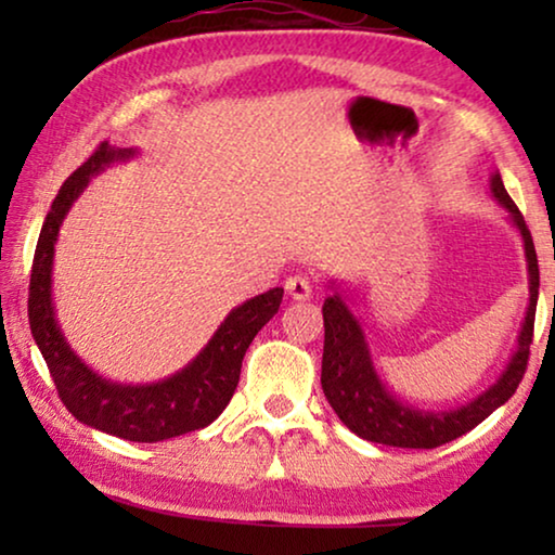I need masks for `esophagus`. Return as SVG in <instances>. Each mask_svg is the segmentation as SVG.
Wrapping results in <instances>:
<instances>
[{"label": "esophagus", "mask_w": 555, "mask_h": 555, "mask_svg": "<svg viewBox=\"0 0 555 555\" xmlns=\"http://www.w3.org/2000/svg\"><path fill=\"white\" fill-rule=\"evenodd\" d=\"M285 291L293 300H308L310 295H313V285H310V280L306 275H295L285 280Z\"/></svg>", "instance_id": "34e87169"}]
</instances>
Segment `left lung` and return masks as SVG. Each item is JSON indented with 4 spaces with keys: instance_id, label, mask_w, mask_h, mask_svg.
<instances>
[{
    "instance_id": "1",
    "label": "left lung",
    "mask_w": 555,
    "mask_h": 555,
    "mask_svg": "<svg viewBox=\"0 0 555 555\" xmlns=\"http://www.w3.org/2000/svg\"><path fill=\"white\" fill-rule=\"evenodd\" d=\"M490 194L495 196L500 207L507 209V217H511L513 227L522 237L530 298L526 321L520 325L518 346H515L505 371L498 376L495 384L488 386L482 393H477L473 401L457 409H447V412H431V409H420L397 399V393L386 389V384L378 378L374 361H371L366 336H363L361 323L356 321L344 295L333 291V295L325 298V344L321 369L323 393L333 406V412L338 414V420L361 439L386 447H406V450H435L439 444H447L452 439L467 435L469 429H475L477 424L488 420L498 406H503L513 397L518 384L522 382L530 344H533L538 285H541L538 257L526 219L515 207L511 194L505 192V184L498 171L490 177Z\"/></svg>"
}]
</instances>
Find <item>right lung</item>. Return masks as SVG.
Masks as SVG:
<instances>
[{
  "instance_id": "right-lung-1",
  "label": "right lung",
  "mask_w": 555,
  "mask_h": 555,
  "mask_svg": "<svg viewBox=\"0 0 555 555\" xmlns=\"http://www.w3.org/2000/svg\"><path fill=\"white\" fill-rule=\"evenodd\" d=\"M135 154V149H116L103 141L95 154L60 186L37 240L27 310L35 344L48 363L60 399L75 420L128 442H164L186 431L204 429L224 412L240 384L242 359L262 325L278 313L283 287H272L232 308L209 344L184 369L162 382L133 386L95 374L67 344L55 318L52 257L63 219L88 181L111 164L128 162Z\"/></svg>"
}]
</instances>
